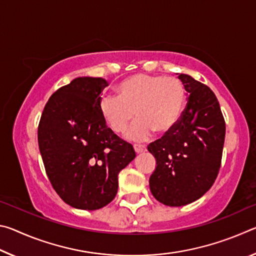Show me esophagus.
<instances>
[{
	"label": "esophagus",
	"instance_id": "esophagus-1",
	"mask_svg": "<svg viewBox=\"0 0 256 256\" xmlns=\"http://www.w3.org/2000/svg\"><path fill=\"white\" fill-rule=\"evenodd\" d=\"M134 150H136V154H141V152H144L146 150V146L144 144H134Z\"/></svg>",
	"mask_w": 256,
	"mask_h": 256
}]
</instances>
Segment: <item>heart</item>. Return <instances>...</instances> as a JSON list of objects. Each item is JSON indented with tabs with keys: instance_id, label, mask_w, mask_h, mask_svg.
Wrapping results in <instances>:
<instances>
[{
	"instance_id": "obj_1",
	"label": "heart",
	"mask_w": 256,
	"mask_h": 256,
	"mask_svg": "<svg viewBox=\"0 0 256 256\" xmlns=\"http://www.w3.org/2000/svg\"><path fill=\"white\" fill-rule=\"evenodd\" d=\"M118 96L105 94L98 104L104 122L112 132L122 133L138 118L126 136L148 140L154 131L172 132L180 123L186 104V89L176 76L138 73L120 81Z\"/></svg>"
}]
</instances>
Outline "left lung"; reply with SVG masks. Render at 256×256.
<instances>
[{"instance_id": "left-lung-1", "label": "left lung", "mask_w": 256, "mask_h": 256, "mask_svg": "<svg viewBox=\"0 0 256 256\" xmlns=\"http://www.w3.org/2000/svg\"><path fill=\"white\" fill-rule=\"evenodd\" d=\"M178 78L188 92L180 123L148 146L157 162L149 180L151 193L170 206L188 204L210 190L222 164L226 134L214 92L188 74Z\"/></svg>"}]
</instances>
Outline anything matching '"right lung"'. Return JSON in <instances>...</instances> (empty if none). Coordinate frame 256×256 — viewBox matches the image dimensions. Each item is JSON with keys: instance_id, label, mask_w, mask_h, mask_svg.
Returning a JSON list of instances; mask_svg holds the SVG:
<instances>
[{"instance_id": "1", "label": "right lung", "mask_w": 256, "mask_h": 256, "mask_svg": "<svg viewBox=\"0 0 256 256\" xmlns=\"http://www.w3.org/2000/svg\"><path fill=\"white\" fill-rule=\"evenodd\" d=\"M102 78H76L52 94L38 125V144L55 192L73 208L97 210L114 200L118 172L136 158L132 144L104 122Z\"/></svg>"}]
</instances>
